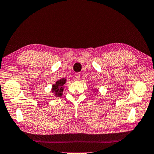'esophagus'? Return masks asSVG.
Listing matches in <instances>:
<instances>
[{
	"instance_id": "34e87169",
	"label": "esophagus",
	"mask_w": 154,
	"mask_h": 154,
	"mask_svg": "<svg viewBox=\"0 0 154 154\" xmlns=\"http://www.w3.org/2000/svg\"><path fill=\"white\" fill-rule=\"evenodd\" d=\"M81 73H76L75 74V79H76L77 80H79L80 79H81Z\"/></svg>"
}]
</instances>
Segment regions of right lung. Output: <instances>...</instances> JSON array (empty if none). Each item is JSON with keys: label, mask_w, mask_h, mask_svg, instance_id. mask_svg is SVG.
<instances>
[{"label": "right lung", "mask_w": 154, "mask_h": 154, "mask_svg": "<svg viewBox=\"0 0 154 154\" xmlns=\"http://www.w3.org/2000/svg\"><path fill=\"white\" fill-rule=\"evenodd\" d=\"M66 82V79H62L59 80L58 81L55 82V85H53L52 86V92L54 93L55 96L56 97H61L63 92V86Z\"/></svg>", "instance_id": "obj_1"}]
</instances>
